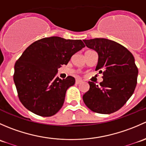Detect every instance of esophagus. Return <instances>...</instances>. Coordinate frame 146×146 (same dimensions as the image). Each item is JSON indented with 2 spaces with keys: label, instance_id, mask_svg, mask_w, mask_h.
<instances>
[{
  "label": "esophagus",
  "instance_id": "obj_1",
  "mask_svg": "<svg viewBox=\"0 0 146 146\" xmlns=\"http://www.w3.org/2000/svg\"><path fill=\"white\" fill-rule=\"evenodd\" d=\"M82 82V80H80V79H76V84H80V82Z\"/></svg>",
  "mask_w": 146,
  "mask_h": 146
}]
</instances>
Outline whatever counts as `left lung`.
Segmentation results:
<instances>
[{"instance_id":"left-lung-1","label":"left lung","mask_w":146,"mask_h":146,"mask_svg":"<svg viewBox=\"0 0 146 146\" xmlns=\"http://www.w3.org/2000/svg\"><path fill=\"white\" fill-rule=\"evenodd\" d=\"M85 45L98 54L95 70L102 73L100 85L88 82L90 89L82 96L95 112L109 114L118 111L133 95L138 70L133 54L117 42L104 38L84 39Z\"/></svg>"}]
</instances>
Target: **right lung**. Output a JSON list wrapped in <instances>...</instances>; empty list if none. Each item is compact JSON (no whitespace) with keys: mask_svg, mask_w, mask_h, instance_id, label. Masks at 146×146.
I'll list each match as a JSON object with an SVG mask.
<instances>
[{"mask_svg":"<svg viewBox=\"0 0 146 146\" xmlns=\"http://www.w3.org/2000/svg\"><path fill=\"white\" fill-rule=\"evenodd\" d=\"M85 46L80 39L51 36L36 41L25 50L15 64L13 80L25 108L42 117L59 111L66 90L76 80L72 76L63 80L56 77L58 68Z\"/></svg>","mask_w":146,"mask_h":146,"instance_id":"1","label":"right lung"}]
</instances>
